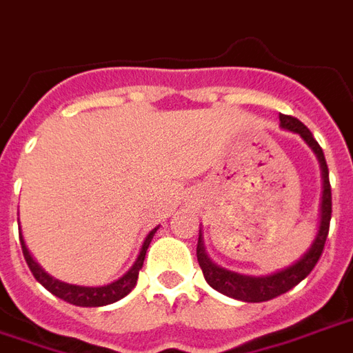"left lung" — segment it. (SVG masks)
<instances>
[{"label": "left lung", "mask_w": 353, "mask_h": 353, "mask_svg": "<svg viewBox=\"0 0 353 353\" xmlns=\"http://www.w3.org/2000/svg\"><path fill=\"white\" fill-rule=\"evenodd\" d=\"M281 119V127L292 132H297L299 137L307 142L310 150L314 151L316 159L320 163L322 168V179H323V192H322V208H320V226H318V234H316L314 241L310 245V249L303 254L296 263H292L286 270L276 271L271 275L265 276H250V275H241V273H234L216 265L211 262V258L205 254L203 249V239L202 234L198 237V247H196V256L198 263L202 268V273L205 276V281L210 284L211 288H215L216 292H221L224 296L234 297L239 301L247 303H262L270 301L273 297L283 296L288 290L301 283L305 276L309 275L310 271L314 270V265L318 263L320 256L323 252V245L330 234V221H331V185H330V170H327V163H325V157L320 148V143L316 142L312 132H310L305 125L297 119V117L279 116Z\"/></svg>", "instance_id": "1"}]
</instances>
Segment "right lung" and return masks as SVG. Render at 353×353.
Returning a JSON list of instances; mask_svg holds the SVG:
<instances>
[{"label":"right lung","mask_w":353,"mask_h":353,"mask_svg":"<svg viewBox=\"0 0 353 353\" xmlns=\"http://www.w3.org/2000/svg\"><path fill=\"white\" fill-rule=\"evenodd\" d=\"M157 230H159V226L151 230L150 234L145 236L142 249H140V254H138L137 262L132 263V268H130L123 276H119L117 281H114V283L110 284H104V286H77V284H67L61 283V281H57V279L48 275V273L33 260V256L30 254V250L26 247V243H23L22 237H20V243H22V252L23 258H26V262H28V268L31 270L33 276H35L39 283L43 284L48 292H52V294L56 297H59V299L70 303V305H77V307H103V305H110V303L119 301L121 297L127 296L130 290L137 286L138 273L142 270L145 250L150 247V243L151 239H153V236H155Z\"/></svg>","instance_id":"add662e5"}]
</instances>
